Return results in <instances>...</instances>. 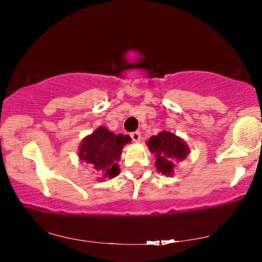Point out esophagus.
Segmentation results:
<instances>
[{"mask_svg":"<svg viewBox=\"0 0 262 262\" xmlns=\"http://www.w3.org/2000/svg\"><path fill=\"white\" fill-rule=\"evenodd\" d=\"M130 136H131L132 141H134V142H139V141H141V131L132 132Z\"/></svg>","mask_w":262,"mask_h":262,"instance_id":"obj_1","label":"esophagus"}]
</instances>
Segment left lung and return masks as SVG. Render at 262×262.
<instances>
[{"instance_id":"8db88e82","label":"left lung","mask_w":262,"mask_h":262,"mask_svg":"<svg viewBox=\"0 0 262 262\" xmlns=\"http://www.w3.org/2000/svg\"><path fill=\"white\" fill-rule=\"evenodd\" d=\"M149 149L156 154L155 166L159 173L171 175L174 173L175 161L185 160L189 154V148L180 137L168 131H162L159 135L150 137Z\"/></svg>"}]
</instances>
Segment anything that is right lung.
Listing matches in <instances>:
<instances>
[{
	"label": "right lung",
	"instance_id": "add662e5",
	"mask_svg": "<svg viewBox=\"0 0 262 262\" xmlns=\"http://www.w3.org/2000/svg\"><path fill=\"white\" fill-rule=\"evenodd\" d=\"M131 141L128 136L116 135L106 127L100 126L92 135L83 138L78 157L99 173L100 180L114 178L119 174V164L123 146Z\"/></svg>",
	"mask_w": 262,
	"mask_h": 262
}]
</instances>
